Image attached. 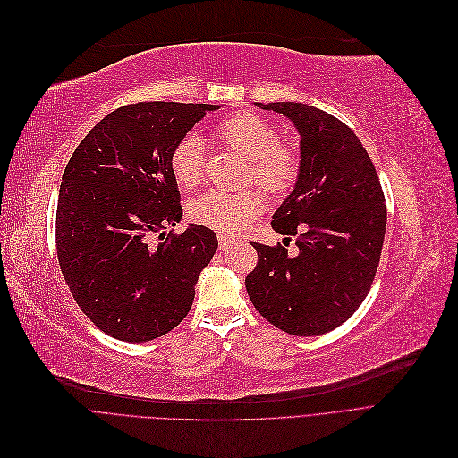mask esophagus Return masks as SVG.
<instances>
[{
  "instance_id": "obj_1",
  "label": "esophagus",
  "mask_w": 458,
  "mask_h": 458,
  "mask_svg": "<svg viewBox=\"0 0 458 458\" xmlns=\"http://www.w3.org/2000/svg\"><path fill=\"white\" fill-rule=\"evenodd\" d=\"M217 244H219V250H227V248L233 244V237H231V234L219 233L217 234Z\"/></svg>"
}]
</instances>
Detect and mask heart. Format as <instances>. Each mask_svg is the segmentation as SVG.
<instances>
[{
    "label": "heart",
    "instance_id": "b5f03b06",
    "mask_svg": "<svg viewBox=\"0 0 458 458\" xmlns=\"http://www.w3.org/2000/svg\"><path fill=\"white\" fill-rule=\"evenodd\" d=\"M214 137L248 160L246 182H254L269 195L293 189L300 174V155L279 141L273 123L254 113H239L219 122ZM170 172L179 187L191 189L202 182L206 170V145L195 133H187L170 152ZM261 210L258 191L239 192L206 191L189 204V217L199 225L219 233H234L246 227Z\"/></svg>",
    "mask_w": 458,
    "mask_h": 458
}]
</instances>
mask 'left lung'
<instances>
[{"mask_svg":"<svg viewBox=\"0 0 458 458\" xmlns=\"http://www.w3.org/2000/svg\"><path fill=\"white\" fill-rule=\"evenodd\" d=\"M256 105L293 120L301 137L296 187L271 221L279 234L296 237L300 254L252 242L258 263L246 290L276 328L318 336L348 321L369 294L386 234L382 185L359 137L338 118L301 103Z\"/></svg>","mask_w":458,"mask_h":458,"instance_id":"1","label":"left lung"}]
</instances>
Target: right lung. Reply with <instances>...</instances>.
Segmentation results:
<instances>
[{
    "instance_id": "1",
    "label": "right lung",
    "mask_w": 458,
    "mask_h": 458,
    "mask_svg": "<svg viewBox=\"0 0 458 458\" xmlns=\"http://www.w3.org/2000/svg\"><path fill=\"white\" fill-rule=\"evenodd\" d=\"M217 105L147 101L113 110L68 160L55 244L61 273L89 321L126 342L164 336L187 317L199 273L217 250L204 225L151 237L183 216L170 172L174 145Z\"/></svg>"
}]
</instances>
